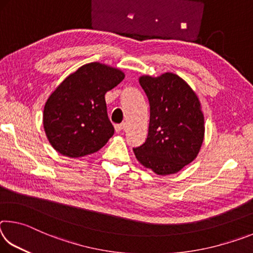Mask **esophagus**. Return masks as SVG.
Instances as JSON below:
<instances>
[{"mask_svg": "<svg viewBox=\"0 0 253 253\" xmlns=\"http://www.w3.org/2000/svg\"><path fill=\"white\" fill-rule=\"evenodd\" d=\"M115 129H116L117 132H122L126 129V125L125 124H121V125H116L115 126Z\"/></svg>", "mask_w": 253, "mask_h": 253, "instance_id": "esophagus-1", "label": "esophagus"}]
</instances>
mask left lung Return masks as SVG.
I'll return each instance as SVG.
<instances>
[{
    "mask_svg": "<svg viewBox=\"0 0 253 253\" xmlns=\"http://www.w3.org/2000/svg\"><path fill=\"white\" fill-rule=\"evenodd\" d=\"M139 84L151 106L148 136L132 148L144 168L157 175L175 174L193 162L204 139V116L195 91L181 77L165 72L142 76Z\"/></svg>",
    "mask_w": 253,
    "mask_h": 253,
    "instance_id": "obj_1",
    "label": "left lung"
}]
</instances>
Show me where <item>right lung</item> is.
Instances as JSON below:
<instances>
[{
  "mask_svg": "<svg viewBox=\"0 0 253 253\" xmlns=\"http://www.w3.org/2000/svg\"><path fill=\"white\" fill-rule=\"evenodd\" d=\"M125 74L105 63L91 62L72 72L49 96L43 128L55 151L77 158L96 153L114 135L105 95Z\"/></svg>",
  "mask_w": 253,
  "mask_h": 253,
  "instance_id": "1",
  "label": "right lung"
}]
</instances>
